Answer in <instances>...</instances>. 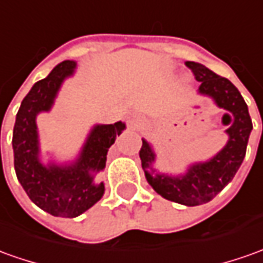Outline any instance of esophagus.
Wrapping results in <instances>:
<instances>
[{"mask_svg":"<svg viewBox=\"0 0 263 263\" xmlns=\"http://www.w3.org/2000/svg\"><path fill=\"white\" fill-rule=\"evenodd\" d=\"M126 122H128V126L129 128H138L139 124L142 122V117L138 115V114H129L128 117H126Z\"/></svg>","mask_w":263,"mask_h":263,"instance_id":"1","label":"esophagus"}]
</instances>
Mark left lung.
Masks as SVG:
<instances>
[{
  "instance_id": "obj_1",
  "label": "left lung",
  "mask_w": 263,
  "mask_h": 263,
  "mask_svg": "<svg viewBox=\"0 0 263 263\" xmlns=\"http://www.w3.org/2000/svg\"><path fill=\"white\" fill-rule=\"evenodd\" d=\"M185 66L201 83L199 93L212 98L219 108L226 109L233 115V121L226 129L229 135L228 144L213 158L192 164L183 176H154L155 153L146 139H142L139 158L146 181L160 196L184 206H199L214 199L233 180L246 154L252 119L246 102L229 79L221 78L196 62H185Z\"/></svg>"
}]
</instances>
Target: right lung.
I'll use <instances>...</instances> for the list:
<instances>
[{
	"label": "right lung",
	"mask_w": 263,
	"mask_h": 263,
	"mask_svg": "<svg viewBox=\"0 0 263 263\" xmlns=\"http://www.w3.org/2000/svg\"><path fill=\"white\" fill-rule=\"evenodd\" d=\"M76 62L64 60L44 79L34 83L21 102L14 132V168L24 192L35 206L56 217H78L102 199L103 183L93 177L105 168L106 155L117 137L125 129L124 122L95 125L87 135L76 161L66 165L40 161V142L35 118L49 112L64 79L73 76Z\"/></svg>",
	"instance_id": "right-lung-1"
}]
</instances>
